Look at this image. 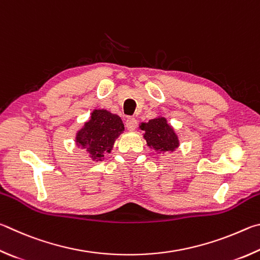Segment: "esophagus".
I'll use <instances>...</instances> for the list:
<instances>
[{
	"label": "esophagus",
	"mask_w": 260,
	"mask_h": 260,
	"mask_svg": "<svg viewBox=\"0 0 260 260\" xmlns=\"http://www.w3.org/2000/svg\"><path fill=\"white\" fill-rule=\"evenodd\" d=\"M125 126L129 131H134L136 127H137V120L134 117H129L125 122Z\"/></svg>",
	"instance_id": "obj_1"
}]
</instances>
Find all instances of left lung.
Wrapping results in <instances>:
<instances>
[{
  "mask_svg": "<svg viewBox=\"0 0 260 260\" xmlns=\"http://www.w3.org/2000/svg\"><path fill=\"white\" fill-rule=\"evenodd\" d=\"M139 129L144 131L143 136L147 146L157 154L174 152L179 147L178 135L165 116L160 115L148 122H142L139 124Z\"/></svg>",
  "mask_w": 260,
  "mask_h": 260,
  "instance_id": "1",
  "label": "left lung"
}]
</instances>
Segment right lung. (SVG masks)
Returning a JSON list of instances; mask_svg holds the SVG:
<instances>
[{
	"label": "right lung",
	"instance_id": "obj_1",
	"mask_svg": "<svg viewBox=\"0 0 260 260\" xmlns=\"http://www.w3.org/2000/svg\"><path fill=\"white\" fill-rule=\"evenodd\" d=\"M123 131L124 124L120 116L104 108L93 109L90 120L76 133L75 144L85 149L93 162L103 161Z\"/></svg>",
	"mask_w": 260,
	"mask_h": 260
}]
</instances>
